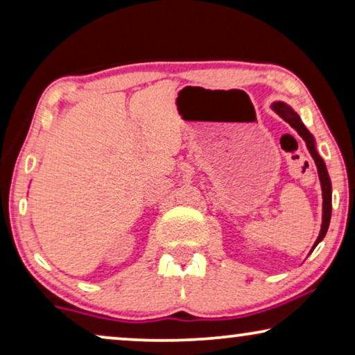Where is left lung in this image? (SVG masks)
<instances>
[{
	"label": "left lung",
	"mask_w": 355,
	"mask_h": 355,
	"mask_svg": "<svg viewBox=\"0 0 355 355\" xmlns=\"http://www.w3.org/2000/svg\"><path fill=\"white\" fill-rule=\"evenodd\" d=\"M273 110L286 121V123H289L291 128H294L295 130H297V134L305 140V145H307L309 152H310V155H312V158L315 159V164H317L320 182H322V191H323V223H322V231H320L318 239L315 241V245H313V249H315V247L318 245V242L323 239L324 234H327L329 220H331V179H329V176H328L327 164H324L323 158L320 157V155L317 153V150H315L313 135L310 134L307 128L302 124L299 114L295 113L291 106H288L286 103H281V101H276V103H273Z\"/></svg>",
	"instance_id": "left-lung-1"
}]
</instances>
